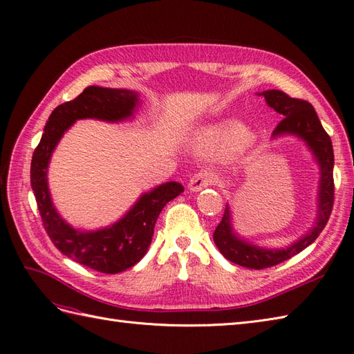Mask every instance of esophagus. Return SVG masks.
<instances>
[{
	"mask_svg": "<svg viewBox=\"0 0 354 354\" xmlns=\"http://www.w3.org/2000/svg\"><path fill=\"white\" fill-rule=\"evenodd\" d=\"M217 183V177L214 176L209 171H201L196 173L194 177L189 180V190L190 192H201Z\"/></svg>",
	"mask_w": 354,
	"mask_h": 354,
	"instance_id": "34e87169",
	"label": "esophagus"
}]
</instances>
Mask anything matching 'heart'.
Wrapping results in <instances>:
<instances>
[{"label": "heart", "instance_id": "1", "mask_svg": "<svg viewBox=\"0 0 354 354\" xmlns=\"http://www.w3.org/2000/svg\"><path fill=\"white\" fill-rule=\"evenodd\" d=\"M251 140V131L238 121L199 128L192 136V147L198 153L221 158L236 149L243 147Z\"/></svg>", "mask_w": 354, "mask_h": 354}]
</instances>
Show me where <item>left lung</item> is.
I'll return each mask as SVG.
<instances>
[{"label": "left lung", "mask_w": 354, "mask_h": 354, "mask_svg": "<svg viewBox=\"0 0 354 354\" xmlns=\"http://www.w3.org/2000/svg\"><path fill=\"white\" fill-rule=\"evenodd\" d=\"M257 94L263 95L270 109L283 116L279 125L274 128L272 138L291 136L301 140L319 168L315 221L304 234L285 248H269L241 236L234 229L232 208L229 202L226 203L224 216L212 234L214 242L229 261L246 269L260 270L279 264L301 252L316 241L326 226L334 203V151H332L330 137L324 130L316 111L308 102L289 97L281 90H266Z\"/></svg>", "instance_id": "obj_1"}]
</instances>
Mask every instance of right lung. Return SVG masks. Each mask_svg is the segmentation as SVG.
I'll return each mask as SVG.
<instances>
[{
	"label": "right lung",
	"instance_id": "obj_1",
	"mask_svg": "<svg viewBox=\"0 0 354 354\" xmlns=\"http://www.w3.org/2000/svg\"><path fill=\"white\" fill-rule=\"evenodd\" d=\"M140 106V94L137 91L97 85L87 87L77 99L57 106L51 112L32 156L30 186L51 242L68 259L102 273H121L143 259L151 246L160 211L185 192V187L177 181H167L143 192L131 208L109 226L84 230L71 226L53 203L48 165L60 138L78 120L112 124L131 121Z\"/></svg>",
	"mask_w": 354,
	"mask_h": 354
}]
</instances>
